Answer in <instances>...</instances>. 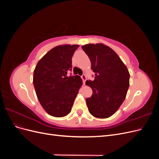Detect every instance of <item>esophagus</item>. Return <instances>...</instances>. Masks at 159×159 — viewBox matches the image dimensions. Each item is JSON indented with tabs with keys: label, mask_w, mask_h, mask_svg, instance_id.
<instances>
[{
	"label": "esophagus",
	"mask_w": 159,
	"mask_h": 159,
	"mask_svg": "<svg viewBox=\"0 0 159 159\" xmlns=\"http://www.w3.org/2000/svg\"><path fill=\"white\" fill-rule=\"evenodd\" d=\"M81 79H82V80H83V82H84V84H85V81H86V76H85V75H82L81 76Z\"/></svg>",
	"instance_id": "1"
}]
</instances>
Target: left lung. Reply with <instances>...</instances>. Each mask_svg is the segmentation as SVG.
Returning a JSON list of instances; mask_svg holds the SVG:
<instances>
[{
  "instance_id": "1",
  "label": "left lung",
  "mask_w": 159,
  "mask_h": 159,
  "mask_svg": "<svg viewBox=\"0 0 159 159\" xmlns=\"http://www.w3.org/2000/svg\"><path fill=\"white\" fill-rule=\"evenodd\" d=\"M89 57L93 81L85 84L92 89L93 94L86 99L89 113L97 118L111 116L125 99L129 87L130 74L126 66L111 48L103 44H89L81 46Z\"/></svg>"
}]
</instances>
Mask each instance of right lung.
I'll list each match as a JSON object with an SVG mask.
<instances>
[{"label":"right lung","instance_id":"obj_1","mask_svg":"<svg viewBox=\"0 0 159 159\" xmlns=\"http://www.w3.org/2000/svg\"><path fill=\"white\" fill-rule=\"evenodd\" d=\"M79 45H60L48 52L34 71L33 84L39 102L52 116L64 117L70 113L82 85L79 75L67 76L71 70V57Z\"/></svg>","mask_w":159,"mask_h":159}]
</instances>
